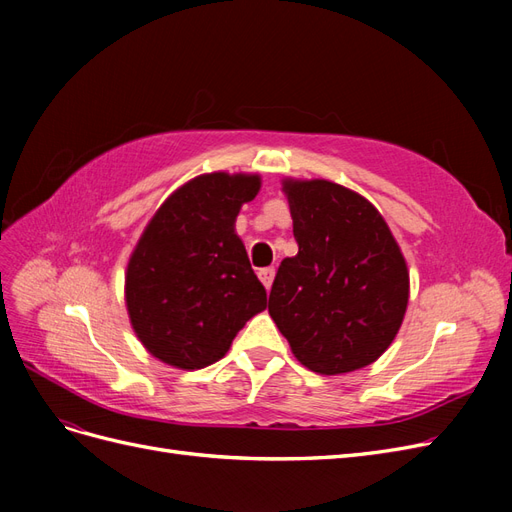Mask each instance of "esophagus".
<instances>
[{
    "instance_id": "esophagus-1",
    "label": "esophagus",
    "mask_w": 512,
    "mask_h": 512,
    "mask_svg": "<svg viewBox=\"0 0 512 512\" xmlns=\"http://www.w3.org/2000/svg\"><path fill=\"white\" fill-rule=\"evenodd\" d=\"M258 277H260V282L265 284V288L267 290H271V284H273V277H275V269L273 267H267V269H260L258 271Z\"/></svg>"
}]
</instances>
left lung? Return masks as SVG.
Returning a JSON list of instances; mask_svg holds the SVG:
<instances>
[{"label":"left lung","mask_w":512,"mask_h":512,"mask_svg":"<svg viewBox=\"0 0 512 512\" xmlns=\"http://www.w3.org/2000/svg\"><path fill=\"white\" fill-rule=\"evenodd\" d=\"M299 254L284 258L269 314L292 354L322 376L374 363L404 322L410 275L380 211L327 179H286Z\"/></svg>","instance_id":"left-lung-1"}]
</instances>
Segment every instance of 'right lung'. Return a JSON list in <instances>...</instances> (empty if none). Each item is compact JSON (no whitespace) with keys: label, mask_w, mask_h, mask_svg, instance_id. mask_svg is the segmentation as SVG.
Wrapping results in <instances>:
<instances>
[{"label":"right lung","mask_w":512,"mask_h":512,"mask_svg":"<svg viewBox=\"0 0 512 512\" xmlns=\"http://www.w3.org/2000/svg\"><path fill=\"white\" fill-rule=\"evenodd\" d=\"M258 190V175H200L164 200L138 239L126 271L128 316L162 363L190 371L220 361L267 307L235 232Z\"/></svg>","instance_id":"add662e5"}]
</instances>
